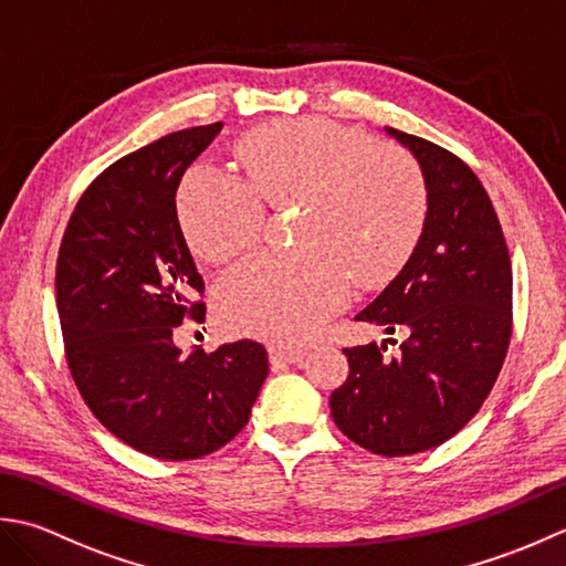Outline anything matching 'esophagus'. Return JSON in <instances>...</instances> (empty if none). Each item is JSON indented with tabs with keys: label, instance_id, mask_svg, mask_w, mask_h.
<instances>
[{
	"label": "esophagus",
	"instance_id": "esophagus-1",
	"mask_svg": "<svg viewBox=\"0 0 566 566\" xmlns=\"http://www.w3.org/2000/svg\"><path fill=\"white\" fill-rule=\"evenodd\" d=\"M269 356H271V364L273 368L285 366V364H297L305 359V352L303 349H281V347H269Z\"/></svg>",
	"mask_w": 566,
	"mask_h": 566
}]
</instances>
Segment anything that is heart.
Instances as JSON below:
<instances>
[{"label": "heart", "instance_id": "1", "mask_svg": "<svg viewBox=\"0 0 566 566\" xmlns=\"http://www.w3.org/2000/svg\"><path fill=\"white\" fill-rule=\"evenodd\" d=\"M234 154L244 178L202 164L180 182L190 249L212 263L249 249L266 224L263 202H300V247L253 253L219 279L217 315L232 332L305 344L347 303L352 281L384 287L418 249L430 192L406 148L329 119H293L249 132Z\"/></svg>", "mask_w": 566, "mask_h": 566}]
</instances>
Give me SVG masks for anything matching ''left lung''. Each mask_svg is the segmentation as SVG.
Wrapping results in <instances>:
<instances>
[{
	"label": "left lung",
	"mask_w": 566,
	"mask_h": 566,
	"mask_svg": "<svg viewBox=\"0 0 566 566\" xmlns=\"http://www.w3.org/2000/svg\"><path fill=\"white\" fill-rule=\"evenodd\" d=\"M386 132L410 148L430 192L418 249L356 319L402 334L347 347L349 376L329 396L352 442L406 457L447 442L489 398L511 344L513 271L489 192L464 160L428 138ZM396 344V339H388Z\"/></svg>",
	"instance_id": "obj_1"
}]
</instances>
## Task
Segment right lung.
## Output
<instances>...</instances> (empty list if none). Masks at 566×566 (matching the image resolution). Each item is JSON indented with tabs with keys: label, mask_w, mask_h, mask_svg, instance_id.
Instances as JSON below:
<instances>
[{
	"label": "right lung",
	"mask_w": 566,
	"mask_h": 566,
	"mask_svg": "<svg viewBox=\"0 0 566 566\" xmlns=\"http://www.w3.org/2000/svg\"><path fill=\"white\" fill-rule=\"evenodd\" d=\"M219 132L222 122L192 126L114 160L77 200L57 251L55 305L80 396L124 444L168 461L234 440L269 376L259 342L176 347L182 319H205L176 190Z\"/></svg>",
	"instance_id": "1"
}]
</instances>
